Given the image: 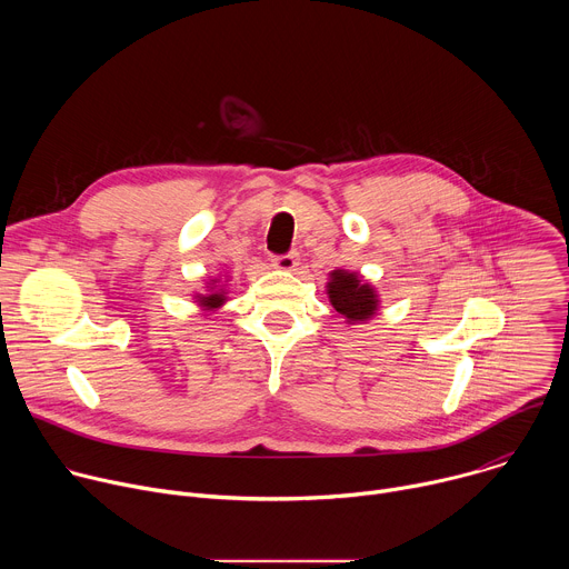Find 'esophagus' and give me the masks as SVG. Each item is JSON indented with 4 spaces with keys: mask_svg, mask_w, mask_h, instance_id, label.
<instances>
[{
    "mask_svg": "<svg viewBox=\"0 0 569 569\" xmlns=\"http://www.w3.org/2000/svg\"><path fill=\"white\" fill-rule=\"evenodd\" d=\"M272 266H274L277 270H283V272H292V270H297V266H299V257H297L295 252H288V254L274 257V259H272Z\"/></svg>",
    "mask_w": 569,
    "mask_h": 569,
    "instance_id": "esophagus-1",
    "label": "esophagus"
}]
</instances>
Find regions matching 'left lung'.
<instances>
[{
  "mask_svg": "<svg viewBox=\"0 0 569 569\" xmlns=\"http://www.w3.org/2000/svg\"><path fill=\"white\" fill-rule=\"evenodd\" d=\"M327 292L333 308L347 319V323L367 321L378 310L376 288L362 281L358 272L333 270L331 281L327 283Z\"/></svg>",
  "mask_w": 569,
  "mask_h": 569,
  "instance_id": "8db88e82",
  "label": "left lung"
}]
</instances>
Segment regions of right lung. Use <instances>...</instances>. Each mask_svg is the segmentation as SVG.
Masks as SVG:
<instances>
[{
    "label": "right lung",
    "mask_w": 569,
    "mask_h": 569,
    "mask_svg": "<svg viewBox=\"0 0 569 569\" xmlns=\"http://www.w3.org/2000/svg\"><path fill=\"white\" fill-rule=\"evenodd\" d=\"M213 283H216V279H213ZM213 283H209V295H196L198 306H200L202 310H216V308H220V306L227 301L224 290H222V288H216Z\"/></svg>",
    "instance_id": "right-lung-1"
}]
</instances>
